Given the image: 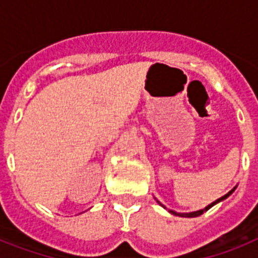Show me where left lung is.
Returning <instances> with one entry per match:
<instances>
[{
    "label": "left lung",
    "instance_id": "1",
    "mask_svg": "<svg viewBox=\"0 0 258 258\" xmlns=\"http://www.w3.org/2000/svg\"><path fill=\"white\" fill-rule=\"evenodd\" d=\"M234 190H236V187L232 188V190H230V191H229L228 194H225L224 197H221V198H218V200H217V201H214L213 204L208 205L206 208H205V209H201V210H198V212H192V213H176V212H174V210H169V212L171 213V214H174V216H178V217H188V218H192V217H198V216H201V214H204L205 212H208L209 209L213 208V206H214V205H216V204H218V202H221V201L226 200V198H228V197L230 196V194H232L233 191H234ZM158 204L161 205V206H163V205H162L161 202H159V201H158ZM163 208H165V206H163Z\"/></svg>",
    "mask_w": 258,
    "mask_h": 258
}]
</instances>
